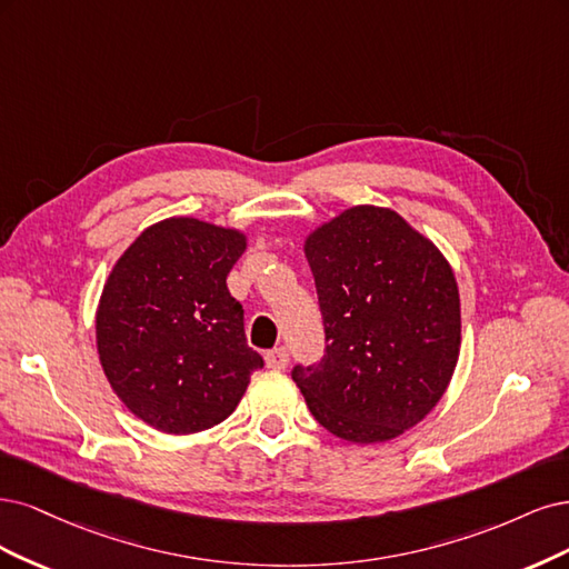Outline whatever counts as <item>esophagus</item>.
<instances>
[{"label":"esophagus","mask_w":569,"mask_h":569,"mask_svg":"<svg viewBox=\"0 0 569 569\" xmlns=\"http://www.w3.org/2000/svg\"><path fill=\"white\" fill-rule=\"evenodd\" d=\"M264 361H267L269 369L283 371L286 366H288V350H286V347H273V350H269V352L264 355Z\"/></svg>","instance_id":"1"}]
</instances>
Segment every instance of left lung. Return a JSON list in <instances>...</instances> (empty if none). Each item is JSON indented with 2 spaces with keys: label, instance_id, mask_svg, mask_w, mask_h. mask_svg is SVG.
I'll return each instance as SVG.
<instances>
[{
  "label": "left lung",
  "instance_id": "1",
  "mask_svg": "<svg viewBox=\"0 0 569 569\" xmlns=\"http://www.w3.org/2000/svg\"><path fill=\"white\" fill-rule=\"evenodd\" d=\"M326 331L292 380L319 423L376 445L420 423L461 352V300L437 246L390 208L355 206L305 238Z\"/></svg>",
  "mask_w": 569,
  "mask_h": 569
}]
</instances>
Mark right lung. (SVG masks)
I'll return each instance as SVG.
<instances>
[{
    "mask_svg": "<svg viewBox=\"0 0 569 569\" xmlns=\"http://www.w3.org/2000/svg\"><path fill=\"white\" fill-rule=\"evenodd\" d=\"M246 243L238 229L170 217L143 229L108 273L97 309L99 361L146 426L191 435L222 423L264 366L227 288Z\"/></svg>",
    "mask_w": 569,
    "mask_h": 569,
    "instance_id": "1",
    "label": "right lung"
}]
</instances>
